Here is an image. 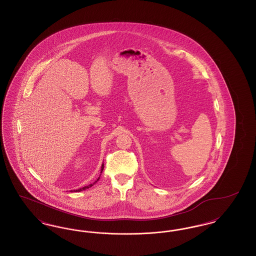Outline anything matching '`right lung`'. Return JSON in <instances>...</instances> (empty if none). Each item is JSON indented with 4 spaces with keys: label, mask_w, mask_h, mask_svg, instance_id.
Listing matches in <instances>:
<instances>
[{
    "label": "right lung",
    "mask_w": 256,
    "mask_h": 256,
    "mask_svg": "<svg viewBox=\"0 0 256 256\" xmlns=\"http://www.w3.org/2000/svg\"><path fill=\"white\" fill-rule=\"evenodd\" d=\"M104 170V164L102 165V169H100V174H102V172ZM100 180V176L98 178L97 180L95 182L92 183V184H90V185H87V186H84V187H82V188H80V189H78V190H74V192H80V191H82V190H86V189H88V188H90V187H92L95 183L97 182L98 180Z\"/></svg>",
    "instance_id": "right-lung-1"
}]
</instances>
